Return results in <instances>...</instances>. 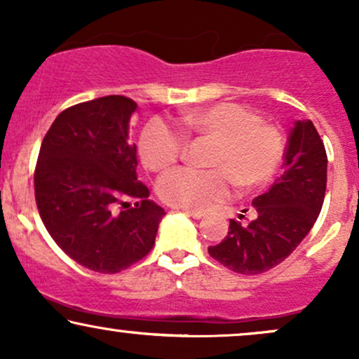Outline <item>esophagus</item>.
Instances as JSON below:
<instances>
[{"instance_id":"1","label":"esophagus","mask_w":359,"mask_h":359,"mask_svg":"<svg viewBox=\"0 0 359 359\" xmlns=\"http://www.w3.org/2000/svg\"><path fill=\"white\" fill-rule=\"evenodd\" d=\"M182 212L187 214V216L194 217V219H201V217H204V212H203V211H194V209H185V208H182Z\"/></svg>"}]
</instances>
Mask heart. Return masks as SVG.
<instances>
[{
    "label": "heart",
    "mask_w": 359,
    "mask_h": 359,
    "mask_svg": "<svg viewBox=\"0 0 359 359\" xmlns=\"http://www.w3.org/2000/svg\"><path fill=\"white\" fill-rule=\"evenodd\" d=\"M187 135L212 140L208 165L179 167L158 179L156 191L167 204L185 209H205L226 199L234 180L241 187H258L273 177L283 155L277 128L262 123L255 111L236 102H219L194 109L179 118ZM185 140L163 119H150L140 133V158L147 168L162 172L184 154Z\"/></svg>",
    "instance_id": "heart-1"
}]
</instances>
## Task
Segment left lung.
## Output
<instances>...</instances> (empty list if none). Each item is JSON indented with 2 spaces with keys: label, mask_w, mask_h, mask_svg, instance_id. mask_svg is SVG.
Returning <instances> with one entry per match:
<instances>
[{
  "label": "left lung",
  "mask_w": 359,
  "mask_h": 359,
  "mask_svg": "<svg viewBox=\"0 0 359 359\" xmlns=\"http://www.w3.org/2000/svg\"><path fill=\"white\" fill-rule=\"evenodd\" d=\"M327 182V155L314 123L295 121L283 155L282 175L255 197L257 217L246 226L229 221L219 245L209 246L214 259L241 275L273 269L307 236L323 209Z\"/></svg>",
  "instance_id": "8db88e82"
}]
</instances>
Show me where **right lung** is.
<instances>
[{
	"mask_svg": "<svg viewBox=\"0 0 359 359\" xmlns=\"http://www.w3.org/2000/svg\"><path fill=\"white\" fill-rule=\"evenodd\" d=\"M135 111L137 102L125 96L64 109L35 167V201L48 234L74 262L100 273L147 257L165 216L137 177V145L128 142Z\"/></svg>",
	"mask_w": 359,
	"mask_h": 359,
	"instance_id": "1",
	"label": "right lung"
}]
</instances>
